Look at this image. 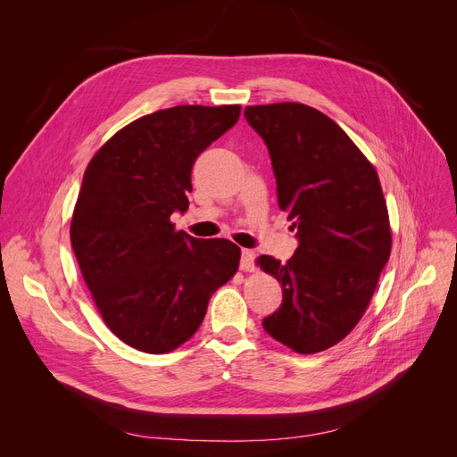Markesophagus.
<instances>
[{"mask_svg":"<svg viewBox=\"0 0 457 457\" xmlns=\"http://www.w3.org/2000/svg\"><path fill=\"white\" fill-rule=\"evenodd\" d=\"M241 270H245V272L255 270V253L252 250L241 252Z\"/></svg>","mask_w":457,"mask_h":457,"instance_id":"34e87169","label":"esophagus"}]
</instances>
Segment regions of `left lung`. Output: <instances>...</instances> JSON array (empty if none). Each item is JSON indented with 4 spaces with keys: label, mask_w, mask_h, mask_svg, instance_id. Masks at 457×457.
<instances>
[{
    "label": "left lung",
    "mask_w": 457,
    "mask_h": 457,
    "mask_svg": "<svg viewBox=\"0 0 457 457\" xmlns=\"http://www.w3.org/2000/svg\"><path fill=\"white\" fill-rule=\"evenodd\" d=\"M248 124L265 140L278 204L296 228L298 248L257 265L283 287L262 328L298 353L343 341L374 295L391 255V228L376 168L324 112L295 102L250 105Z\"/></svg>",
    "instance_id": "left-lung-1"
}]
</instances>
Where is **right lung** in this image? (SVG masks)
I'll use <instances>...</instances> for the list:
<instances>
[{"label": "right lung", "mask_w": 457, "mask_h": 457, "mask_svg": "<svg viewBox=\"0 0 457 457\" xmlns=\"http://www.w3.org/2000/svg\"><path fill=\"white\" fill-rule=\"evenodd\" d=\"M241 105H178L114 133L88 162L70 224L83 279L107 328L131 348L166 353L200 328L241 248L176 231L198 155L231 129Z\"/></svg>", "instance_id": "add662e5"}]
</instances>
